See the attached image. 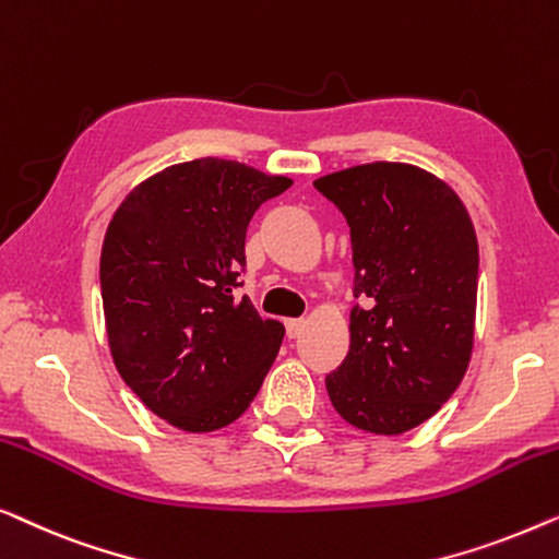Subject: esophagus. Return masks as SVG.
I'll list each match as a JSON object with an SVG mask.
<instances>
[{
	"label": "esophagus",
	"instance_id": "34e87169",
	"mask_svg": "<svg viewBox=\"0 0 559 559\" xmlns=\"http://www.w3.org/2000/svg\"><path fill=\"white\" fill-rule=\"evenodd\" d=\"M304 326H306L304 319H286V334L290 340H296V336L304 332Z\"/></svg>",
	"mask_w": 559,
	"mask_h": 559
}]
</instances>
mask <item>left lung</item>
<instances>
[{"instance_id": "obj_1", "label": "left lung", "mask_w": 559, "mask_h": 559, "mask_svg": "<svg viewBox=\"0 0 559 559\" xmlns=\"http://www.w3.org/2000/svg\"><path fill=\"white\" fill-rule=\"evenodd\" d=\"M313 187L347 217L355 263L349 352L326 392L349 426L405 433L453 395L474 349L478 242L459 194L430 171L372 162Z\"/></svg>"}]
</instances>
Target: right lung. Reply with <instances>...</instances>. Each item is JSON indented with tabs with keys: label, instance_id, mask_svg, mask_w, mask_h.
Here are the masks:
<instances>
[{
	"label": "right lung",
	"instance_id": "obj_1",
	"mask_svg": "<svg viewBox=\"0 0 559 559\" xmlns=\"http://www.w3.org/2000/svg\"><path fill=\"white\" fill-rule=\"evenodd\" d=\"M294 185L248 164H175L126 194L100 250L108 347L123 382L187 433L238 420L276 359L281 321L238 296L255 210Z\"/></svg>",
	"mask_w": 559,
	"mask_h": 559
}]
</instances>
